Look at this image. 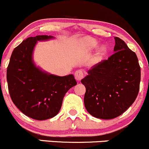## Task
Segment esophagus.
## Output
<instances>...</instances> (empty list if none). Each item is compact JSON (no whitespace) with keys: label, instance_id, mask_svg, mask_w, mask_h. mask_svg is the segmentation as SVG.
I'll return each instance as SVG.
<instances>
[{"label":"esophagus","instance_id":"34e87169","mask_svg":"<svg viewBox=\"0 0 149 149\" xmlns=\"http://www.w3.org/2000/svg\"><path fill=\"white\" fill-rule=\"evenodd\" d=\"M83 77H84V73L82 70H77L74 73V77L77 81H80L83 78Z\"/></svg>","mask_w":149,"mask_h":149}]
</instances>
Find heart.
Returning a JSON list of instances; mask_svg holds the SVG:
<instances>
[{"label": "heart", "instance_id": "heart-1", "mask_svg": "<svg viewBox=\"0 0 149 149\" xmlns=\"http://www.w3.org/2000/svg\"><path fill=\"white\" fill-rule=\"evenodd\" d=\"M97 45H98V42L93 39H91V38H86L83 41V46L86 51L91 50L93 48L96 47ZM106 52H107V47L105 46L102 45V46L100 47L95 54V61H99L101 60L106 54Z\"/></svg>", "mask_w": 149, "mask_h": 149}]
</instances>
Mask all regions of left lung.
<instances>
[{
  "mask_svg": "<svg viewBox=\"0 0 149 149\" xmlns=\"http://www.w3.org/2000/svg\"><path fill=\"white\" fill-rule=\"evenodd\" d=\"M114 53L95 65L81 80L84 104L92 116L112 119L126 111L137 98L141 82L138 59L127 44L115 37Z\"/></svg>",
  "mask_w": 149,
  "mask_h": 149,
  "instance_id": "8db88e82",
  "label": "left lung"
}]
</instances>
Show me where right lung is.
Here are the masks:
<instances>
[{"label":"right lung","mask_w":149,"mask_h":149,"mask_svg":"<svg viewBox=\"0 0 149 149\" xmlns=\"http://www.w3.org/2000/svg\"><path fill=\"white\" fill-rule=\"evenodd\" d=\"M52 36L29 37L12 52L6 79L12 102L22 113L36 120L49 119L58 113L66 92L77 85L73 74H52L36 66L33 51L38 42Z\"/></svg>","instance_id":"obj_1"}]
</instances>
